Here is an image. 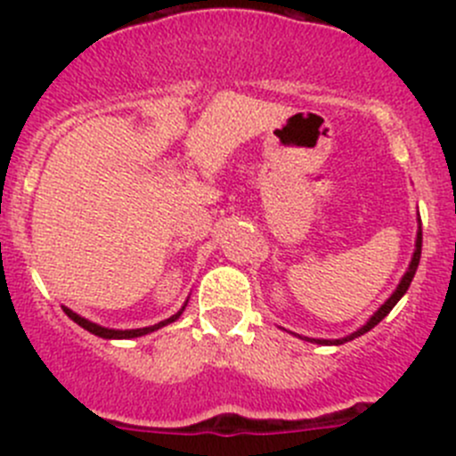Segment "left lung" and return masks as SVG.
<instances>
[{
	"label": "left lung",
	"mask_w": 456,
	"mask_h": 456,
	"mask_svg": "<svg viewBox=\"0 0 456 456\" xmlns=\"http://www.w3.org/2000/svg\"><path fill=\"white\" fill-rule=\"evenodd\" d=\"M419 257H421V227H419V232H417L415 254H412V260H411V265H408V271H406V273H403L402 282L397 284V289H395V291H393V296H390L388 300H386L384 305H381L379 309H377L375 314L370 315V320L366 322V324L362 326V329H357L355 333L346 335V338H342V339H311V342H317V344H335V346H339V344H344V342H351V339H355V338H360V335L369 333V330L372 329V326H377V324H379V322L384 320V317L388 315L390 311H393V306L397 305V302L402 300V297H403V293L408 291V287H411L412 278H415V271H417V266H419Z\"/></svg>",
	"instance_id": "1"
}]
</instances>
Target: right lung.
Instances as JSON below:
<instances>
[{
	"label": "right lung",
	"mask_w": 456,
	"mask_h": 456,
	"mask_svg": "<svg viewBox=\"0 0 456 456\" xmlns=\"http://www.w3.org/2000/svg\"><path fill=\"white\" fill-rule=\"evenodd\" d=\"M187 306V305H185ZM185 306H183L181 311H178L176 315H172V317H167V320H163V322H159V324H154V326H145V329H130V330H117V329H105V326H99V324H94V322H90V320H86V317H81V315H77L75 311H70L68 309V306H63V311H66V315L70 317L72 322H77V324L81 326V329H86V330H90L92 335H99V338H103V339H130V338H141V335H147V333H151V330H159L160 326H167L169 322H174V320H178V317H181V314L183 311H185Z\"/></svg>",
	"instance_id": "obj_1"
}]
</instances>
